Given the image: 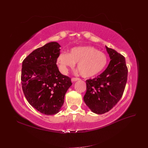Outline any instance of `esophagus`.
<instances>
[{
    "mask_svg": "<svg viewBox=\"0 0 148 148\" xmlns=\"http://www.w3.org/2000/svg\"><path fill=\"white\" fill-rule=\"evenodd\" d=\"M80 79L78 78H71V82H77V81H78V80H79Z\"/></svg>",
    "mask_w": 148,
    "mask_h": 148,
    "instance_id": "34e87169",
    "label": "esophagus"
}]
</instances>
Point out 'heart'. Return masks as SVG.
Here are the masks:
<instances>
[{
  "label": "heart",
  "instance_id": "heart-1",
  "mask_svg": "<svg viewBox=\"0 0 148 148\" xmlns=\"http://www.w3.org/2000/svg\"><path fill=\"white\" fill-rule=\"evenodd\" d=\"M108 62L106 53L92 46L73 47L70 52L61 53L58 56L57 64L62 73L69 68H73L77 63V69L84 78H91L104 70Z\"/></svg>",
  "mask_w": 148,
  "mask_h": 148
}]
</instances>
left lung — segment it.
<instances>
[{
  "instance_id": "8db88e82",
  "label": "left lung",
  "mask_w": 148,
  "mask_h": 148,
  "mask_svg": "<svg viewBox=\"0 0 148 148\" xmlns=\"http://www.w3.org/2000/svg\"><path fill=\"white\" fill-rule=\"evenodd\" d=\"M106 47L110 61L97 78L86 80L85 104L92 112L102 114L109 111L122 97L127 81L128 69L125 57L112 49Z\"/></svg>"
}]
</instances>
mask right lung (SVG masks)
Returning <instances> with one entry per match:
<instances>
[{
    "label": "right lung",
    "instance_id": "1",
    "mask_svg": "<svg viewBox=\"0 0 148 148\" xmlns=\"http://www.w3.org/2000/svg\"><path fill=\"white\" fill-rule=\"evenodd\" d=\"M60 47L57 42H49L33 51L22 63L21 80L26 99L46 115L59 112L72 84L71 79L61 74L56 65Z\"/></svg>",
    "mask_w": 148,
    "mask_h": 148
}]
</instances>
